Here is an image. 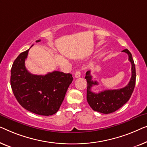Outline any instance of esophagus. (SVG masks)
<instances>
[{
	"mask_svg": "<svg viewBox=\"0 0 147 147\" xmlns=\"http://www.w3.org/2000/svg\"><path fill=\"white\" fill-rule=\"evenodd\" d=\"M80 76V71H76L75 74H74V77L75 78H79Z\"/></svg>",
	"mask_w": 147,
	"mask_h": 147,
	"instance_id": "1",
	"label": "esophagus"
}]
</instances>
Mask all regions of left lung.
Returning <instances> with one entry per match:
<instances>
[{
	"instance_id": "obj_1",
	"label": "left lung",
	"mask_w": 147,
	"mask_h": 147,
	"mask_svg": "<svg viewBox=\"0 0 147 147\" xmlns=\"http://www.w3.org/2000/svg\"><path fill=\"white\" fill-rule=\"evenodd\" d=\"M123 52L126 53L129 55V60L132 65L131 80L129 84L125 87L120 89L105 90L98 93H94L90 89L92 86L98 85V83L96 80L92 79V77L90 75V71L86 73L85 78L87 81L86 99L90 107L95 111L103 114L113 113L123 107L131 98L135 86V65L130 51L128 49H125Z\"/></svg>"
}]
</instances>
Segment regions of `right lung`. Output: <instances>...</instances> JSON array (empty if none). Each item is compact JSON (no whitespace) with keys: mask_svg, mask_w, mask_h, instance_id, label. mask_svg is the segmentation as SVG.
Returning a JSON list of instances; mask_svg holds the SVG:
<instances>
[{"mask_svg":"<svg viewBox=\"0 0 147 147\" xmlns=\"http://www.w3.org/2000/svg\"><path fill=\"white\" fill-rule=\"evenodd\" d=\"M28 51L20 53L12 64V92L18 103L27 111L39 115H53L59 111L73 76L70 73L56 71L45 75L30 73L24 63Z\"/></svg>","mask_w":147,"mask_h":147,"instance_id":"obj_1","label":"right lung"}]
</instances>
